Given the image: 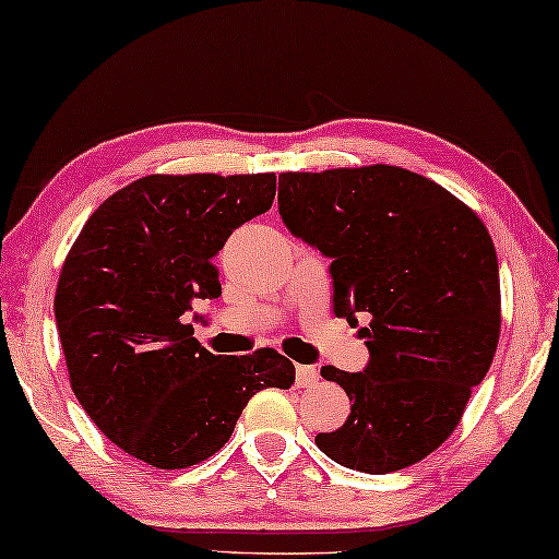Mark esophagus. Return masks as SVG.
I'll list each match as a JSON object with an SVG mask.
<instances>
[{
    "instance_id": "34e87169",
    "label": "esophagus",
    "mask_w": 559,
    "mask_h": 559,
    "mask_svg": "<svg viewBox=\"0 0 559 559\" xmlns=\"http://www.w3.org/2000/svg\"><path fill=\"white\" fill-rule=\"evenodd\" d=\"M296 383L298 388H311L318 383V370L313 366H298L296 368Z\"/></svg>"
}]
</instances>
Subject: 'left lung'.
Wrapping results in <instances>:
<instances>
[{
  "label": "left lung",
  "instance_id": "left-lung-1",
  "mask_svg": "<svg viewBox=\"0 0 559 559\" xmlns=\"http://www.w3.org/2000/svg\"><path fill=\"white\" fill-rule=\"evenodd\" d=\"M278 183L283 224L331 259L333 313L370 318L368 368H321L353 405L316 445L370 475L420 463L453 436L498 350L490 234L448 189L401 166L286 171Z\"/></svg>",
  "mask_w": 559,
  "mask_h": 559
}]
</instances>
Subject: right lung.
Instances as JSON below:
<instances>
[{
	"instance_id": "add662e5",
	"label": "right lung",
	"mask_w": 559,
	"mask_h": 559,
	"mask_svg": "<svg viewBox=\"0 0 559 559\" xmlns=\"http://www.w3.org/2000/svg\"><path fill=\"white\" fill-rule=\"evenodd\" d=\"M276 199V174H152L106 199L61 265L55 316L69 383L114 445L158 471L226 445L246 403L290 388L273 348L214 356L186 311L221 296L214 255Z\"/></svg>"
}]
</instances>
